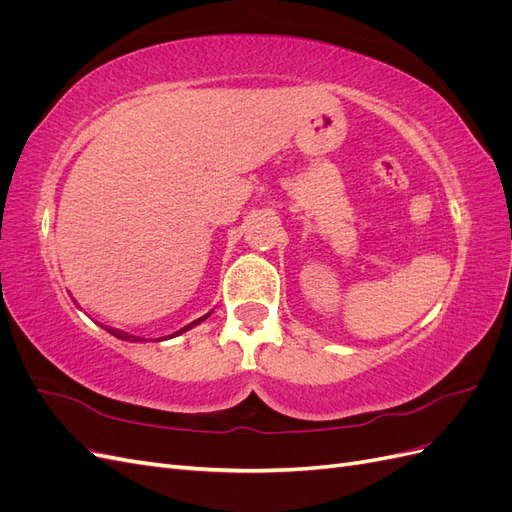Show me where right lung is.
<instances>
[{
    "label": "right lung",
    "mask_w": 512,
    "mask_h": 512,
    "mask_svg": "<svg viewBox=\"0 0 512 512\" xmlns=\"http://www.w3.org/2000/svg\"><path fill=\"white\" fill-rule=\"evenodd\" d=\"M113 335H117V333H113ZM117 337H121V339H123V335H117Z\"/></svg>",
    "instance_id": "obj_1"
}]
</instances>
